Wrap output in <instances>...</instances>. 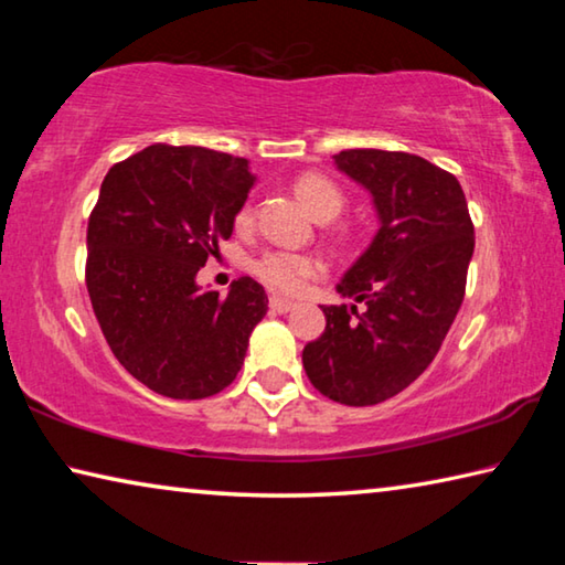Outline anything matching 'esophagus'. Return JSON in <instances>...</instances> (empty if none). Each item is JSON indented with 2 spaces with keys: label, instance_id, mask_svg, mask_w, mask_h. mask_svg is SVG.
I'll list each match as a JSON object with an SVG mask.
<instances>
[{
  "label": "esophagus",
  "instance_id": "esophagus-1",
  "mask_svg": "<svg viewBox=\"0 0 565 565\" xmlns=\"http://www.w3.org/2000/svg\"><path fill=\"white\" fill-rule=\"evenodd\" d=\"M269 306H271V311H276V313H289L296 303L289 301V299H281V296H271Z\"/></svg>",
  "mask_w": 565,
  "mask_h": 565
}]
</instances>
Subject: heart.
I'll return each mask as SVG.
<instances>
[{"instance_id":"1","label":"heart","mask_w":565,"mask_h":565,"mask_svg":"<svg viewBox=\"0 0 565 565\" xmlns=\"http://www.w3.org/2000/svg\"><path fill=\"white\" fill-rule=\"evenodd\" d=\"M294 194L299 202L309 209V214L319 222H329V218L339 216L347 196H343L341 186L329 177L317 174V171H306V174L296 177L294 181ZM254 204L244 202L236 209L234 226L236 232H252L254 228ZM321 264L317 256L299 254V252H284V248H269L256 256L252 262V271L259 281H264L274 291H299L306 279H311L313 274H319Z\"/></svg>"}]
</instances>
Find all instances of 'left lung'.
Segmentation results:
<instances>
[{
    "label": "left lung",
    "mask_w": 565,
    "mask_h": 565,
    "mask_svg": "<svg viewBox=\"0 0 565 565\" xmlns=\"http://www.w3.org/2000/svg\"><path fill=\"white\" fill-rule=\"evenodd\" d=\"M333 159L371 191L381 226L339 284L366 309L323 306L327 329L301 361L323 396L374 406L414 384L441 349L463 303L473 222L458 179L431 161L381 149Z\"/></svg>",
    "instance_id": "8db88e82"
}]
</instances>
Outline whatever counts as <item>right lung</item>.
Returning a JSON list of instances; mask_svg holds the SVG:
<instances>
[{
  "label": "right lung",
  "mask_w": 565,
  "mask_h": 565,
  "mask_svg": "<svg viewBox=\"0 0 565 565\" xmlns=\"http://www.w3.org/2000/svg\"><path fill=\"white\" fill-rule=\"evenodd\" d=\"M252 184L242 157L169 145L141 149L102 181L87 226L92 309L117 361L161 396L224 391L269 309L252 276L226 296L196 286Z\"/></svg>",
  "instance_id": "add662e5"
}]
</instances>
